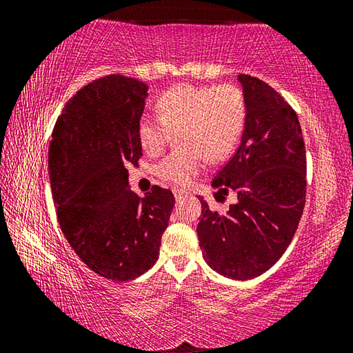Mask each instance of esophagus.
Listing matches in <instances>:
<instances>
[{"label": "esophagus", "instance_id": "1", "mask_svg": "<svg viewBox=\"0 0 353 353\" xmlns=\"http://www.w3.org/2000/svg\"><path fill=\"white\" fill-rule=\"evenodd\" d=\"M172 193H174V198H176V201H182L185 196H187L188 193L185 190H181V188H174V191H172Z\"/></svg>", "mask_w": 353, "mask_h": 353}]
</instances>
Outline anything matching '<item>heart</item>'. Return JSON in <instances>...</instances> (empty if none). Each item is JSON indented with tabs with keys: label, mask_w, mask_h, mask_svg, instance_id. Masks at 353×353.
Masks as SVG:
<instances>
[{
	"label": "heart",
	"mask_w": 353,
	"mask_h": 353,
	"mask_svg": "<svg viewBox=\"0 0 353 353\" xmlns=\"http://www.w3.org/2000/svg\"><path fill=\"white\" fill-rule=\"evenodd\" d=\"M158 118L145 117L139 124L143 151L159 155L177 135L181 151L170 154L157 165V174L176 185H187L198 174L202 157L210 162L225 157L234 148L244 123L246 104L240 88L224 83L194 87L181 83L160 94Z\"/></svg>",
	"instance_id": "obj_1"
}]
</instances>
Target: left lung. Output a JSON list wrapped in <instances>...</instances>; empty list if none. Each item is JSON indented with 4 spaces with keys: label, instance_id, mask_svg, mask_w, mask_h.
I'll list each match as a JSON object with an SVG mask.
<instances>
[{
    "label": "left lung",
    "instance_id": "8db88e82",
    "mask_svg": "<svg viewBox=\"0 0 353 353\" xmlns=\"http://www.w3.org/2000/svg\"><path fill=\"white\" fill-rule=\"evenodd\" d=\"M246 117L240 146L214 179L218 201L235 196L225 213L204 198L198 238L213 271L250 280L272 268L294 236L307 193V159L301 123L271 85L238 74Z\"/></svg>",
    "mask_w": 353,
    "mask_h": 353
}]
</instances>
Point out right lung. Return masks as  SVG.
<instances>
[{"mask_svg": "<svg viewBox=\"0 0 353 353\" xmlns=\"http://www.w3.org/2000/svg\"><path fill=\"white\" fill-rule=\"evenodd\" d=\"M148 85L112 74L68 99L52 130L48 168L57 219L76 255L113 282L145 274L159 259L174 194L129 188L126 165L143 152L139 124Z\"/></svg>", "mask_w": 353, "mask_h": 353, "instance_id": "obj_1", "label": "right lung"}]
</instances>
